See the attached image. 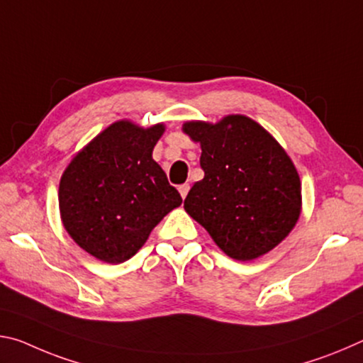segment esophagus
Returning <instances> with one entry per match:
<instances>
[{
    "instance_id": "obj_1",
    "label": "esophagus",
    "mask_w": 363,
    "mask_h": 363,
    "mask_svg": "<svg viewBox=\"0 0 363 363\" xmlns=\"http://www.w3.org/2000/svg\"><path fill=\"white\" fill-rule=\"evenodd\" d=\"M177 189H179V194H181L182 199H186L187 194H189V189H190L189 184H182V186H179Z\"/></svg>"
}]
</instances>
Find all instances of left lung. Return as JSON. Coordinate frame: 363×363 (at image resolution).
Returning <instances> with one entry per match:
<instances>
[{
    "mask_svg": "<svg viewBox=\"0 0 363 363\" xmlns=\"http://www.w3.org/2000/svg\"><path fill=\"white\" fill-rule=\"evenodd\" d=\"M182 131L200 143L205 171L184 200L190 218L237 261L274 250L301 214V181L291 158L245 115H227L216 125L187 121Z\"/></svg>",
    "mask_w": 363,
    "mask_h": 363,
    "instance_id": "8db88e82",
    "label": "left lung"
}]
</instances>
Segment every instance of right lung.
Here are the masks:
<instances>
[{
	"label": "right lung",
	"instance_id": "1",
	"mask_svg": "<svg viewBox=\"0 0 363 363\" xmlns=\"http://www.w3.org/2000/svg\"><path fill=\"white\" fill-rule=\"evenodd\" d=\"M164 125L115 121L79 150L59 184L69 235L96 259L120 264L143 248L153 227L182 203L152 158Z\"/></svg>",
	"mask_w": 363,
	"mask_h": 363
}]
</instances>
